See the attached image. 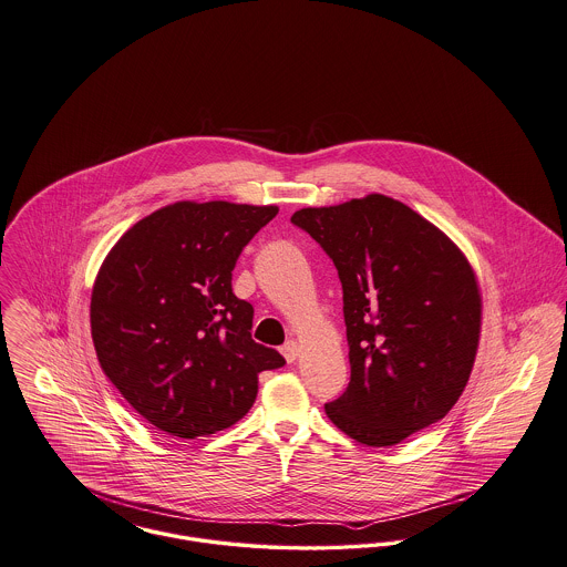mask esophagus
Here are the masks:
<instances>
[{"mask_svg": "<svg viewBox=\"0 0 567 567\" xmlns=\"http://www.w3.org/2000/svg\"><path fill=\"white\" fill-rule=\"evenodd\" d=\"M281 354H284V359H286L288 363H295L297 357H299V343L295 340L286 341V343L281 346Z\"/></svg>", "mask_w": 567, "mask_h": 567, "instance_id": "1", "label": "esophagus"}]
</instances>
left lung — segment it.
I'll use <instances>...</instances> for the list:
<instances>
[{
  "instance_id": "left-lung-1",
  "label": "left lung",
  "mask_w": 567,
  "mask_h": 567,
  "mask_svg": "<svg viewBox=\"0 0 567 567\" xmlns=\"http://www.w3.org/2000/svg\"><path fill=\"white\" fill-rule=\"evenodd\" d=\"M333 260L343 292L350 382L324 404L350 439L386 447L441 421L477 352L482 299L462 251L384 195L290 219Z\"/></svg>"
}]
</instances>
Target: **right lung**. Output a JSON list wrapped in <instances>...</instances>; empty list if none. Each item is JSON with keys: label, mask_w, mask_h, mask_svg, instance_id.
<instances>
[{"label": "right lung", "mask_w": 567, "mask_h": 567, "mask_svg": "<svg viewBox=\"0 0 567 567\" xmlns=\"http://www.w3.org/2000/svg\"><path fill=\"white\" fill-rule=\"evenodd\" d=\"M277 206L178 202L137 221L94 281L96 357L122 398L161 432L208 436L249 413L258 374L284 357L251 340L254 307L231 292L245 245Z\"/></svg>", "instance_id": "1"}]
</instances>
